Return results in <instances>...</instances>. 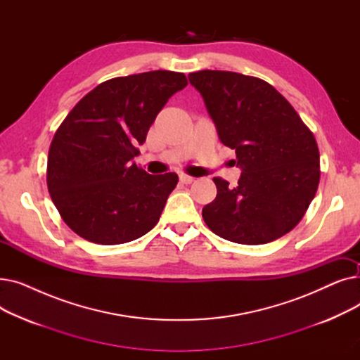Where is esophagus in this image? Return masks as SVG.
<instances>
[{
    "mask_svg": "<svg viewBox=\"0 0 360 360\" xmlns=\"http://www.w3.org/2000/svg\"><path fill=\"white\" fill-rule=\"evenodd\" d=\"M193 181H194V178L190 176V175H185V174H181V175H179V182H181V184L188 185V184H191Z\"/></svg>",
    "mask_w": 360,
    "mask_h": 360,
    "instance_id": "obj_1",
    "label": "esophagus"
}]
</instances>
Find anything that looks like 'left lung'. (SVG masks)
I'll return each mask as SVG.
<instances>
[{
  "mask_svg": "<svg viewBox=\"0 0 360 360\" xmlns=\"http://www.w3.org/2000/svg\"><path fill=\"white\" fill-rule=\"evenodd\" d=\"M188 79L242 170L235 188L213 179L217 195L202 209L205 224L220 238L243 245L286 235L304 217L318 188L314 134L293 106L261 79L217 70L191 72Z\"/></svg>",
  "mask_w": 360,
  "mask_h": 360,
  "instance_id": "1",
  "label": "left lung"
}]
</instances>
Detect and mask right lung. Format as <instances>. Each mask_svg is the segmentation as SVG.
Here are the masks:
<instances>
[{
	"instance_id": "obj_1",
	"label": "right lung",
	"mask_w": 360,
	"mask_h": 360,
	"mask_svg": "<svg viewBox=\"0 0 360 360\" xmlns=\"http://www.w3.org/2000/svg\"><path fill=\"white\" fill-rule=\"evenodd\" d=\"M182 72L148 71L103 82L72 108L49 147L46 182L68 228L86 240L118 245L156 226L178 175H148L131 160Z\"/></svg>"
}]
</instances>
